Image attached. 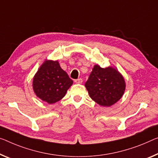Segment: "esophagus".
<instances>
[{"label": "esophagus", "instance_id": "34e87169", "mask_svg": "<svg viewBox=\"0 0 158 158\" xmlns=\"http://www.w3.org/2000/svg\"><path fill=\"white\" fill-rule=\"evenodd\" d=\"M75 82L77 84H81L82 82V78H78L77 80H75Z\"/></svg>", "mask_w": 158, "mask_h": 158}]
</instances>
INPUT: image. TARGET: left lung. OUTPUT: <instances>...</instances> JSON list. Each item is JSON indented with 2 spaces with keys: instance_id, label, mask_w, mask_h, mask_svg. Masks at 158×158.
I'll list each match as a JSON object with an SVG mask.
<instances>
[{
  "instance_id": "left-lung-1",
  "label": "left lung",
  "mask_w": 158,
  "mask_h": 158,
  "mask_svg": "<svg viewBox=\"0 0 158 158\" xmlns=\"http://www.w3.org/2000/svg\"><path fill=\"white\" fill-rule=\"evenodd\" d=\"M91 99L102 106H110L119 100L124 94V77L116 68L105 69L94 65L93 71L85 84Z\"/></svg>"
}]
</instances>
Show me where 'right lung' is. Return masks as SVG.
<instances>
[{
  "mask_svg": "<svg viewBox=\"0 0 158 158\" xmlns=\"http://www.w3.org/2000/svg\"><path fill=\"white\" fill-rule=\"evenodd\" d=\"M73 83L58 60L46 59L33 77L32 87L37 98L51 104L64 98Z\"/></svg>",
  "mask_w": 158,
  "mask_h": 158,
  "instance_id": "add662e5",
  "label": "right lung"
}]
</instances>
